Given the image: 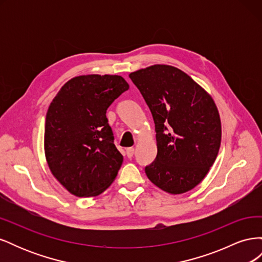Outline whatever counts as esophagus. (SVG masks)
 <instances>
[{
  "label": "esophagus",
  "mask_w": 262,
  "mask_h": 262,
  "mask_svg": "<svg viewBox=\"0 0 262 262\" xmlns=\"http://www.w3.org/2000/svg\"><path fill=\"white\" fill-rule=\"evenodd\" d=\"M125 153H126V156H128L129 158H131L134 154V148L133 147H128L125 149Z\"/></svg>",
  "instance_id": "esophagus-1"
}]
</instances>
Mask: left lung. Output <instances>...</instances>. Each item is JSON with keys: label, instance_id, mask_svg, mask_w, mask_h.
Segmentation results:
<instances>
[{"label": "left lung", "instance_id": "1", "mask_svg": "<svg viewBox=\"0 0 262 262\" xmlns=\"http://www.w3.org/2000/svg\"><path fill=\"white\" fill-rule=\"evenodd\" d=\"M153 116L157 155L147 178L171 194L185 193L216 160L222 128L213 98L181 70L155 64L130 73Z\"/></svg>", "mask_w": 262, "mask_h": 262}]
</instances>
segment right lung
<instances>
[{
  "instance_id": "1",
  "label": "right lung",
  "mask_w": 262,
  "mask_h": 262,
  "mask_svg": "<svg viewBox=\"0 0 262 262\" xmlns=\"http://www.w3.org/2000/svg\"><path fill=\"white\" fill-rule=\"evenodd\" d=\"M129 84L119 75H81L61 87L46 116L45 154L52 175L70 193L96 196L123 162L106 112Z\"/></svg>"
}]
</instances>
